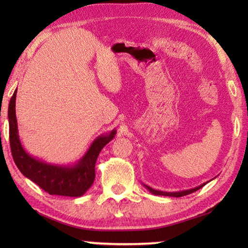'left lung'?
Masks as SVG:
<instances>
[{"instance_id": "1", "label": "left lung", "mask_w": 248, "mask_h": 248, "mask_svg": "<svg viewBox=\"0 0 248 248\" xmlns=\"http://www.w3.org/2000/svg\"><path fill=\"white\" fill-rule=\"evenodd\" d=\"M207 183H204L202 185H200V186L196 187V188H192V189H188V190H183V191H177V192H165V191H159V190H155L153 189V188H151L149 186H146V185H144V186L146 187V189H148L150 192H152L153 195H158V196H170V197H183V196H186V195H189V194H192V192H195L197 190H199L200 188H202L204 185Z\"/></svg>"}]
</instances>
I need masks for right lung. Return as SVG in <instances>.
Returning <instances> with one entry per match:
<instances>
[{
	"mask_svg": "<svg viewBox=\"0 0 248 248\" xmlns=\"http://www.w3.org/2000/svg\"><path fill=\"white\" fill-rule=\"evenodd\" d=\"M15 90L8 105L10 123V144L16 166L24 176L44 189L49 195L81 197L93 185L95 179V164L100 151L109 141L114 139L116 130L109 134L98 137L86 154L73 166L51 165L32 157L24 150L19 141L17 120L15 114Z\"/></svg>",
	"mask_w": 248,
	"mask_h": 248,
	"instance_id": "add662e5",
	"label": "right lung"
}]
</instances>
